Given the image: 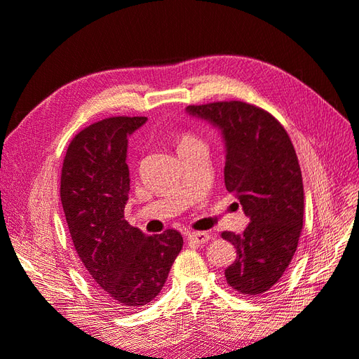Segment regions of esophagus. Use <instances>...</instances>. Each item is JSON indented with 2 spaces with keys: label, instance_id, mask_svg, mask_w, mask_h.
<instances>
[{
  "label": "esophagus",
  "instance_id": "1",
  "mask_svg": "<svg viewBox=\"0 0 359 359\" xmlns=\"http://www.w3.org/2000/svg\"><path fill=\"white\" fill-rule=\"evenodd\" d=\"M187 240L193 244H205L210 240L208 232H190L187 233Z\"/></svg>",
  "mask_w": 359,
  "mask_h": 359
}]
</instances>
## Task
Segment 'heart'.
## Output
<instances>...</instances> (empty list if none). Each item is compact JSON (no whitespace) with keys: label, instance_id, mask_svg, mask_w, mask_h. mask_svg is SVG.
I'll return each mask as SVG.
<instances>
[{"label":"heart","instance_id":"heart-1","mask_svg":"<svg viewBox=\"0 0 359 359\" xmlns=\"http://www.w3.org/2000/svg\"><path fill=\"white\" fill-rule=\"evenodd\" d=\"M194 140H198L196 137H193V136H190V135H182L181 137H180V147H182V145H187V144H191V142H194Z\"/></svg>","mask_w":359,"mask_h":359}]
</instances>
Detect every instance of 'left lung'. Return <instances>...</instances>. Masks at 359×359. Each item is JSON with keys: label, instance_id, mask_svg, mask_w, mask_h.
Instances as JSON below:
<instances>
[{"label": "left lung", "instance_id": "left-lung-1", "mask_svg": "<svg viewBox=\"0 0 359 359\" xmlns=\"http://www.w3.org/2000/svg\"><path fill=\"white\" fill-rule=\"evenodd\" d=\"M186 111L223 135L224 186L250 219L243 233H222L236 248L224 277L244 295H259L278 283L299 241L304 189L295 148L285 127L255 104L214 102Z\"/></svg>", "mask_w": 359, "mask_h": 359}]
</instances>
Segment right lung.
Masks as SVG:
<instances>
[{
    "label": "right lung",
    "instance_id": "1",
    "mask_svg": "<svg viewBox=\"0 0 359 359\" xmlns=\"http://www.w3.org/2000/svg\"><path fill=\"white\" fill-rule=\"evenodd\" d=\"M145 121L112 116L81 130L61 170V203L76 252L103 295L124 310L158 295L182 248L178 231L147 235L124 219L127 137Z\"/></svg>",
    "mask_w": 359,
    "mask_h": 359
}]
</instances>
